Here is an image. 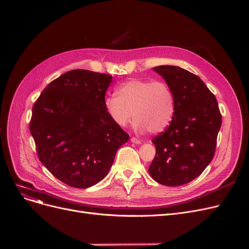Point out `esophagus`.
<instances>
[{
  "label": "esophagus",
  "mask_w": 249,
  "mask_h": 249,
  "mask_svg": "<svg viewBox=\"0 0 249 249\" xmlns=\"http://www.w3.org/2000/svg\"><path fill=\"white\" fill-rule=\"evenodd\" d=\"M130 141H131V142H133V143H135V144H140V143H142V142H141L140 140H137L136 137H131Z\"/></svg>",
  "instance_id": "34e87169"
}]
</instances>
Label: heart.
I'll return each instance as SVG.
<instances>
[{
	"mask_svg": "<svg viewBox=\"0 0 249 249\" xmlns=\"http://www.w3.org/2000/svg\"><path fill=\"white\" fill-rule=\"evenodd\" d=\"M117 94L107 97L105 106L118 126L126 127L135 117L136 130L157 134L171 124L176 96L165 81L131 79L118 89Z\"/></svg>",
	"mask_w": 249,
	"mask_h": 249,
	"instance_id": "obj_1",
	"label": "heart"
}]
</instances>
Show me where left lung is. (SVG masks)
Here are the masks:
<instances>
[{
    "label": "left lung",
    "instance_id": "obj_1",
    "mask_svg": "<svg viewBox=\"0 0 249 249\" xmlns=\"http://www.w3.org/2000/svg\"><path fill=\"white\" fill-rule=\"evenodd\" d=\"M176 96L169 127L152 141L156 156L150 176L164 186L178 187L195 179L213 160L222 126L217 100L198 76L174 66L155 67Z\"/></svg>",
    "mask_w": 249,
    "mask_h": 249
}]
</instances>
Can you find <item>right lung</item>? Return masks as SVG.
I'll use <instances>...</instances> for the list:
<instances>
[{
	"label": "right lung",
	"instance_id": "right-lung-1",
	"mask_svg": "<svg viewBox=\"0 0 249 249\" xmlns=\"http://www.w3.org/2000/svg\"><path fill=\"white\" fill-rule=\"evenodd\" d=\"M112 76L72 70L53 80L33 107L30 131L44 166L78 189L104 179L129 135L105 106Z\"/></svg>",
	"mask_w": 249,
	"mask_h": 249
}]
</instances>
